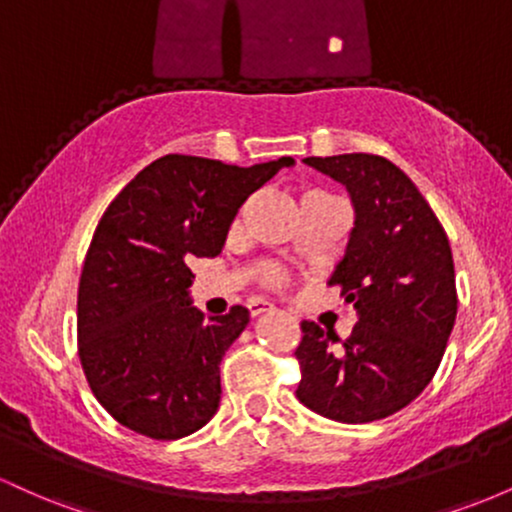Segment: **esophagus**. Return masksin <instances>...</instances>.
Segmentation results:
<instances>
[{
  "label": "esophagus",
  "instance_id": "esophagus-1",
  "mask_svg": "<svg viewBox=\"0 0 512 512\" xmlns=\"http://www.w3.org/2000/svg\"><path fill=\"white\" fill-rule=\"evenodd\" d=\"M272 310H274V305H269V303H264V301H250L248 303L250 317H260L264 313H272Z\"/></svg>",
  "mask_w": 512,
  "mask_h": 512
}]
</instances>
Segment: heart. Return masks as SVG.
Masks as SVG:
<instances>
[{"mask_svg":"<svg viewBox=\"0 0 512 512\" xmlns=\"http://www.w3.org/2000/svg\"><path fill=\"white\" fill-rule=\"evenodd\" d=\"M257 279H260V284L264 286V289H284L286 281H289V276H286V272L281 267H276V264H260L257 267Z\"/></svg>","mask_w":512,"mask_h":512,"instance_id":"1","label":"heart"}]
</instances>
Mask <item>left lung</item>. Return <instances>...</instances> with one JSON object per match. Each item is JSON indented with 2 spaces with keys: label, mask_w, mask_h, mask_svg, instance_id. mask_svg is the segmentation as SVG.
<instances>
[{
  "label": "left lung",
  "mask_w": 512,
  "mask_h": 512,
  "mask_svg": "<svg viewBox=\"0 0 512 512\" xmlns=\"http://www.w3.org/2000/svg\"><path fill=\"white\" fill-rule=\"evenodd\" d=\"M339 180L356 226L330 286L354 303L358 322L337 334L303 320L296 349L308 409L342 424H368L404 409L431 383L457 315L452 250L443 223L404 170L383 156H310Z\"/></svg>",
  "instance_id": "1"
}]
</instances>
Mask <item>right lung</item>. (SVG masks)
<instances>
[{
	"mask_svg": "<svg viewBox=\"0 0 512 512\" xmlns=\"http://www.w3.org/2000/svg\"><path fill=\"white\" fill-rule=\"evenodd\" d=\"M291 156L240 168L168 154L127 182L88 245L76 301V349L88 387L129 431L178 440L221 399V358L250 322L233 305L204 320L187 301L192 257L219 255L252 192Z\"/></svg>",
	"mask_w": 512,
	"mask_h": 512,
	"instance_id": "1",
	"label": "right lung"
}]
</instances>
